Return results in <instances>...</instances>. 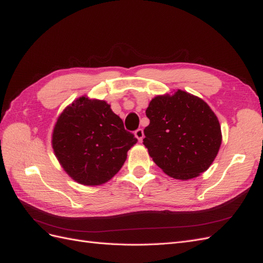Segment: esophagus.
Instances as JSON below:
<instances>
[{"mask_svg": "<svg viewBox=\"0 0 263 263\" xmlns=\"http://www.w3.org/2000/svg\"><path fill=\"white\" fill-rule=\"evenodd\" d=\"M135 136H136V138L138 139L139 141H142V139H143V137H144L142 128H138V130H136V132H135Z\"/></svg>", "mask_w": 263, "mask_h": 263, "instance_id": "obj_1", "label": "esophagus"}]
</instances>
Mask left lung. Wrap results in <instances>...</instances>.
<instances>
[{
  "instance_id": "obj_1",
  "label": "left lung",
  "mask_w": 263,
  "mask_h": 263,
  "mask_svg": "<svg viewBox=\"0 0 263 263\" xmlns=\"http://www.w3.org/2000/svg\"><path fill=\"white\" fill-rule=\"evenodd\" d=\"M149 125L143 144L167 175L190 180L205 172L221 144L220 124L199 97L177 90L155 97L146 109Z\"/></svg>"
}]
</instances>
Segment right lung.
Instances as JSON below:
<instances>
[{"instance_id": "add662e5", "label": "right lung", "mask_w": 263, "mask_h": 263, "mask_svg": "<svg viewBox=\"0 0 263 263\" xmlns=\"http://www.w3.org/2000/svg\"><path fill=\"white\" fill-rule=\"evenodd\" d=\"M137 141L110 105L86 96L63 110L52 137L55 156L63 170L76 182L89 186L109 181Z\"/></svg>"}]
</instances>
